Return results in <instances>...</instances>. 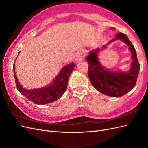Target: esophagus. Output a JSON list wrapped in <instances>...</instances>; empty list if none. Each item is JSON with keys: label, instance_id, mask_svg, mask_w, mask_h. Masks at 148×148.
<instances>
[{"label": "esophagus", "instance_id": "obj_1", "mask_svg": "<svg viewBox=\"0 0 148 148\" xmlns=\"http://www.w3.org/2000/svg\"><path fill=\"white\" fill-rule=\"evenodd\" d=\"M84 56H85V54H84V52L83 51L79 52L77 54V58H76V61L79 62L81 60H83L84 58Z\"/></svg>", "mask_w": 148, "mask_h": 148}]
</instances>
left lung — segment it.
I'll return each mask as SVG.
<instances>
[{
    "instance_id": "left-lung-1",
    "label": "left lung",
    "mask_w": 148,
    "mask_h": 148,
    "mask_svg": "<svg viewBox=\"0 0 148 148\" xmlns=\"http://www.w3.org/2000/svg\"><path fill=\"white\" fill-rule=\"evenodd\" d=\"M111 29H114V28ZM117 39H120L127 44L132 53L131 69L127 72L110 71L103 66L98 60L97 56V53L100 51L99 48L91 51L86 59L89 65L88 77L95 88L104 95L118 97L125 95L135 86L140 71V64L135 49L127 35L122 33H117L115 38L110 40L108 44ZM106 46V44L103 46L101 50L104 49Z\"/></svg>"
}]
</instances>
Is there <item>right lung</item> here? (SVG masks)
I'll return each instance as SVG.
<instances>
[{
    "instance_id": "right-lung-1",
    "label": "right lung",
    "mask_w": 148,
    "mask_h": 148,
    "mask_svg": "<svg viewBox=\"0 0 148 148\" xmlns=\"http://www.w3.org/2000/svg\"><path fill=\"white\" fill-rule=\"evenodd\" d=\"M75 66V64L71 62L64 66L61 69L56 78L48 86L39 89H29V90L24 88L18 82L15 71V64H13V70L14 71L16 86L19 92L34 104L44 105L57 101L64 95L68 84L69 77Z\"/></svg>"
}]
</instances>
